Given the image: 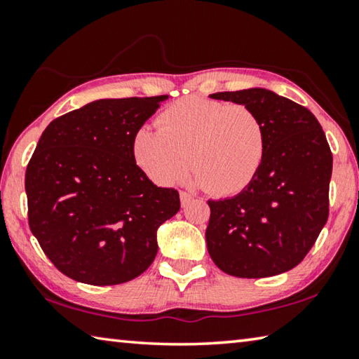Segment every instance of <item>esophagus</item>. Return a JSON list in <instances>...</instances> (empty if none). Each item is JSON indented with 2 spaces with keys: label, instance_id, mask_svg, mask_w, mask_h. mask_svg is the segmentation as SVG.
Masks as SVG:
<instances>
[{
  "label": "esophagus",
  "instance_id": "obj_1",
  "mask_svg": "<svg viewBox=\"0 0 359 359\" xmlns=\"http://www.w3.org/2000/svg\"><path fill=\"white\" fill-rule=\"evenodd\" d=\"M191 199H193V196L188 191H180V204H182V208H185V205L188 204V203H191Z\"/></svg>",
  "mask_w": 359,
  "mask_h": 359
}]
</instances>
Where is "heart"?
<instances>
[{"mask_svg": "<svg viewBox=\"0 0 359 359\" xmlns=\"http://www.w3.org/2000/svg\"><path fill=\"white\" fill-rule=\"evenodd\" d=\"M266 130L250 107L187 96L133 137L137 166L158 185L194 177L215 196H234L250 187L263 166Z\"/></svg>", "mask_w": 359, "mask_h": 359, "instance_id": "obj_1", "label": "heart"}]
</instances>
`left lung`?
I'll return each mask as SVG.
<instances>
[{
	"instance_id": "1",
	"label": "left lung",
	"mask_w": 359,
	"mask_h": 359,
	"mask_svg": "<svg viewBox=\"0 0 359 359\" xmlns=\"http://www.w3.org/2000/svg\"><path fill=\"white\" fill-rule=\"evenodd\" d=\"M212 100L250 107L267 145L255 180L234 198L209 201L205 229L214 263L229 276L261 278L293 269L330 215L332 154L315 115L266 88L220 92Z\"/></svg>"
}]
</instances>
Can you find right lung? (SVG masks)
<instances>
[{"instance_id": "obj_1", "label": "right lung", "mask_w": 359, "mask_h": 359, "mask_svg": "<svg viewBox=\"0 0 359 359\" xmlns=\"http://www.w3.org/2000/svg\"><path fill=\"white\" fill-rule=\"evenodd\" d=\"M168 98L96 100L42 133L25 174L29 229L72 280L118 285L154 263L180 199L136 165L133 137Z\"/></svg>"}]
</instances>
